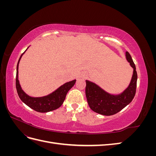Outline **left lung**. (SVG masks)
Wrapping results in <instances>:
<instances>
[{"mask_svg":"<svg viewBox=\"0 0 156 156\" xmlns=\"http://www.w3.org/2000/svg\"><path fill=\"white\" fill-rule=\"evenodd\" d=\"M125 56L133 71L128 87L122 92L118 94H110L97 84L86 80L85 93L88 105L93 111L98 114L105 116L115 115L129 105L135 95L137 81L135 65L128 52H126Z\"/></svg>","mask_w":156,"mask_h":156,"instance_id":"left-lung-1","label":"left lung"}]
</instances>
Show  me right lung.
Returning a JSON list of instances; mask_svg holds the SVG:
<instances>
[{
	"mask_svg": "<svg viewBox=\"0 0 156 156\" xmlns=\"http://www.w3.org/2000/svg\"><path fill=\"white\" fill-rule=\"evenodd\" d=\"M25 51L21 55L17 65L16 89L19 97L25 104L37 112H48L57 109L62 105L67 93L74 86L75 82H76V79L64 83L62 86L55 90L54 92L47 96L42 97H32L29 96L23 90L18 79L19 64H20L22 56L25 53Z\"/></svg>",
	"mask_w": 156,
	"mask_h": 156,
	"instance_id": "add662e5",
	"label": "right lung"
}]
</instances>
